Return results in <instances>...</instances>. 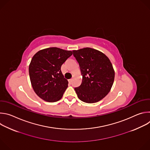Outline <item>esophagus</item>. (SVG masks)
I'll list each match as a JSON object with an SVG mask.
<instances>
[{"mask_svg": "<svg viewBox=\"0 0 150 150\" xmlns=\"http://www.w3.org/2000/svg\"><path fill=\"white\" fill-rule=\"evenodd\" d=\"M72 79H68V82H69V83H71V82H72Z\"/></svg>", "mask_w": 150, "mask_h": 150, "instance_id": "obj_1", "label": "esophagus"}]
</instances>
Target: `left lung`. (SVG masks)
Here are the masks:
<instances>
[{"label": "left lung", "instance_id": "obj_1", "mask_svg": "<svg viewBox=\"0 0 150 150\" xmlns=\"http://www.w3.org/2000/svg\"><path fill=\"white\" fill-rule=\"evenodd\" d=\"M82 76L79 87L75 88L78 97L87 103H94L110 92L115 79L113 65L103 53L90 47L73 50Z\"/></svg>", "mask_w": 150, "mask_h": 150}]
</instances>
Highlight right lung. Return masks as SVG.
Listing matches in <instances>:
<instances>
[{
  "label": "right lung",
  "instance_id": "obj_1",
  "mask_svg": "<svg viewBox=\"0 0 150 150\" xmlns=\"http://www.w3.org/2000/svg\"><path fill=\"white\" fill-rule=\"evenodd\" d=\"M72 54V51L49 47L34 55L29 65V75L32 87L40 98L47 102L62 98L68 81L60 68Z\"/></svg>",
  "mask_w": 150,
  "mask_h": 150
}]
</instances>
